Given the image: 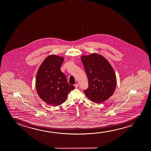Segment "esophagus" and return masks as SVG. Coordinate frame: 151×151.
<instances>
[{
    "label": "esophagus",
    "instance_id": "1",
    "mask_svg": "<svg viewBox=\"0 0 151 151\" xmlns=\"http://www.w3.org/2000/svg\"><path fill=\"white\" fill-rule=\"evenodd\" d=\"M74 86L76 88H77V87H78V84H75Z\"/></svg>",
    "mask_w": 151,
    "mask_h": 151
}]
</instances>
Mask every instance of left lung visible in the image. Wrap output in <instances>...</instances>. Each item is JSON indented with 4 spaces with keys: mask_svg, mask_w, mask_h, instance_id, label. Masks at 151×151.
Listing matches in <instances>:
<instances>
[{
    "mask_svg": "<svg viewBox=\"0 0 151 151\" xmlns=\"http://www.w3.org/2000/svg\"><path fill=\"white\" fill-rule=\"evenodd\" d=\"M89 87L83 92L90 101L101 103L113 95L116 85L115 72L104 57L93 53L81 57Z\"/></svg>",
    "mask_w": 151,
    "mask_h": 151,
    "instance_id": "left-lung-1",
    "label": "left lung"
}]
</instances>
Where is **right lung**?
Instances as JSON below:
<instances>
[{
	"instance_id": "add662e5",
	"label": "right lung",
	"mask_w": 151,
	"mask_h": 151,
	"mask_svg": "<svg viewBox=\"0 0 151 151\" xmlns=\"http://www.w3.org/2000/svg\"><path fill=\"white\" fill-rule=\"evenodd\" d=\"M63 57L51 55L44 59L37 70L35 87L41 99L48 105L57 106L65 101L75 87L68 84L60 70Z\"/></svg>"
}]
</instances>
